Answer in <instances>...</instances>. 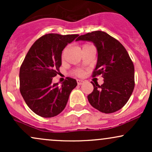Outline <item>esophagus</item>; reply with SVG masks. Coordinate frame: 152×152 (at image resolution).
I'll use <instances>...</instances> for the list:
<instances>
[{
  "mask_svg": "<svg viewBox=\"0 0 152 152\" xmlns=\"http://www.w3.org/2000/svg\"><path fill=\"white\" fill-rule=\"evenodd\" d=\"M83 82H84V81H83V80H79V79L77 80V83H78V85H81V84H83Z\"/></svg>",
  "mask_w": 152,
  "mask_h": 152,
  "instance_id": "esophagus-1",
  "label": "esophagus"
}]
</instances>
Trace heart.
<instances>
[{"instance_id": "obj_1", "label": "heart", "mask_w": 152, "mask_h": 152, "mask_svg": "<svg viewBox=\"0 0 152 152\" xmlns=\"http://www.w3.org/2000/svg\"><path fill=\"white\" fill-rule=\"evenodd\" d=\"M89 46V45H84V46H83V47H82V49H83V48H86V47H87V46ZM64 53H65V50H64V51H63V53H62V56H64ZM76 74H77L78 75H81L82 74V72L81 71H76Z\"/></svg>"}]
</instances>
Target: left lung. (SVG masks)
I'll use <instances>...</instances> for the list:
<instances>
[{
	"label": "left lung",
	"mask_w": 152,
	"mask_h": 152,
	"mask_svg": "<svg viewBox=\"0 0 152 152\" xmlns=\"http://www.w3.org/2000/svg\"><path fill=\"white\" fill-rule=\"evenodd\" d=\"M92 42L98 53L93 76H104V83H91L94 91L88 100L94 108L105 114L121 109L134 88V66L128 52L119 41L101 31L81 35L76 40Z\"/></svg>",
	"instance_id": "1"
}]
</instances>
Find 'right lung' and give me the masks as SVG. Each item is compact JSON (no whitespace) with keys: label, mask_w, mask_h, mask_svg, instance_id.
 <instances>
[{"label":"right lung","mask_w":152,"mask_h":152,"mask_svg":"<svg viewBox=\"0 0 152 152\" xmlns=\"http://www.w3.org/2000/svg\"><path fill=\"white\" fill-rule=\"evenodd\" d=\"M78 34H48L31 47L20 68V91L26 104L38 116L50 118L65 109L71 91L77 86L67 77L59 87L52 82L61 65L63 50Z\"/></svg>","instance_id":"1"}]
</instances>
